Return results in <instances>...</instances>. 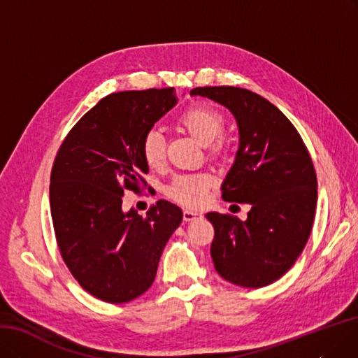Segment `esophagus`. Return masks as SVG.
Returning <instances> with one entry per match:
<instances>
[{
  "mask_svg": "<svg viewBox=\"0 0 358 358\" xmlns=\"http://www.w3.org/2000/svg\"><path fill=\"white\" fill-rule=\"evenodd\" d=\"M201 216H203V214L198 213V211H192V210H185L183 211V220L185 222H192L195 219H199Z\"/></svg>",
  "mask_w": 358,
  "mask_h": 358,
  "instance_id": "1",
  "label": "esophagus"
}]
</instances>
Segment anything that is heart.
<instances>
[{
  "label": "heart",
  "mask_w": 358,
  "mask_h": 358,
  "mask_svg": "<svg viewBox=\"0 0 358 358\" xmlns=\"http://www.w3.org/2000/svg\"><path fill=\"white\" fill-rule=\"evenodd\" d=\"M178 123L187 129L198 142L207 145L210 152L217 155L224 150V139L219 136L224 127L223 113L207 103H194L185 108L178 117ZM145 163L157 169L166 160V141L157 131H151L144 136L141 147ZM213 179L207 173H194L178 176L167 188V195L175 201L198 207L204 203Z\"/></svg>",
  "instance_id": "1"
}]
</instances>
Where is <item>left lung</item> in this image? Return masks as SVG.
<instances>
[{"instance_id":"8db88e82","label":"left lung","mask_w":358,"mask_h":358,"mask_svg":"<svg viewBox=\"0 0 358 358\" xmlns=\"http://www.w3.org/2000/svg\"><path fill=\"white\" fill-rule=\"evenodd\" d=\"M191 94L235 116L239 148L222 198L251 204L245 222L232 214H206L214 226V267L238 287H267L294 266L310 238L317 204L311 157L289 119L259 94L236 87H199Z\"/></svg>"}]
</instances>
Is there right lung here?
<instances>
[{"label":"right lung","instance_id":"obj_1","mask_svg":"<svg viewBox=\"0 0 358 358\" xmlns=\"http://www.w3.org/2000/svg\"><path fill=\"white\" fill-rule=\"evenodd\" d=\"M175 104V88L110 94L57 151L50 183L57 245L80 287L101 301L123 304L144 294L182 222V210L164 199L147 216L122 210L124 191L148 187L142 141Z\"/></svg>","mask_w":358,"mask_h":358}]
</instances>
